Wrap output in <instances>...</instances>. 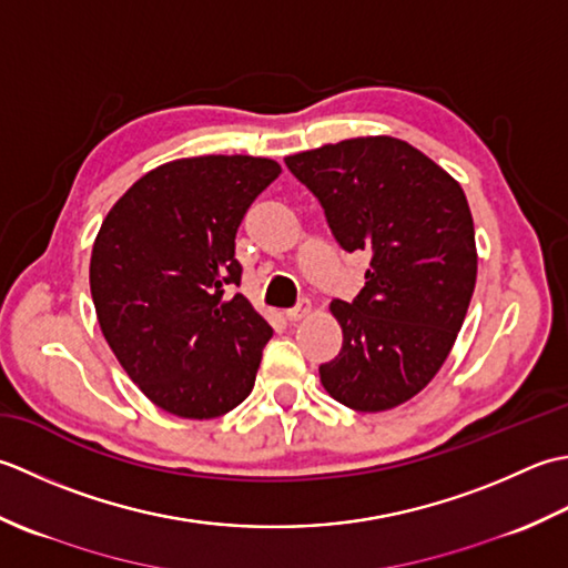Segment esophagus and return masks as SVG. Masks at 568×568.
I'll use <instances>...</instances> for the list:
<instances>
[{"instance_id":"obj_1","label":"esophagus","mask_w":568,"mask_h":568,"mask_svg":"<svg viewBox=\"0 0 568 568\" xmlns=\"http://www.w3.org/2000/svg\"><path fill=\"white\" fill-rule=\"evenodd\" d=\"M308 314H311V304H308V301H301V304H298L296 308L284 311V318H286L288 323H296V321H301V318H306Z\"/></svg>"}]
</instances>
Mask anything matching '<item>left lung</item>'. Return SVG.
<instances>
[{
    "label": "left lung",
    "mask_w": 568,
    "mask_h": 568,
    "mask_svg": "<svg viewBox=\"0 0 568 568\" xmlns=\"http://www.w3.org/2000/svg\"><path fill=\"white\" fill-rule=\"evenodd\" d=\"M343 250L365 252L363 292L333 301L343 331L321 385L355 412H387L429 385L476 288V227L460 183L397 136H355L286 156Z\"/></svg>",
    "instance_id": "1"
}]
</instances>
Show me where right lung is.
<instances>
[{"mask_svg":"<svg viewBox=\"0 0 568 568\" xmlns=\"http://www.w3.org/2000/svg\"><path fill=\"white\" fill-rule=\"evenodd\" d=\"M264 156L207 154L144 173L110 207L90 257L100 331L159 409L215 419L250 397L272 326L240 284L235 235L280 176Z\"/></svg>","mask_w":568,"mask_h":568,"instance_id":"obj_1","label":"right lung"}]
</instances>
